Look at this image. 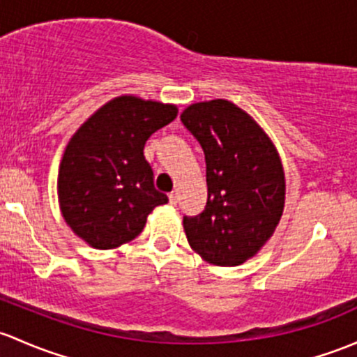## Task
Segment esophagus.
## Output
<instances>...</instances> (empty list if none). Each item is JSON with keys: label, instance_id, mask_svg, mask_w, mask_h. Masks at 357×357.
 <instances>
[{"label": "esophagus", "instance_id": "34e87169", "mask_svg": "<svg viewBox=\"0 0 357 357\" xmlns=\"http://www.w3.org/2000/svg\"><path fill=\"white\" fill-rule=\"evenodd\" d=\"M178 198H179L178 191H171V193H169V202H171V205L178 204Z\"/></svg>", "mask_w": 357, "mask_h": 357}]
</instances>
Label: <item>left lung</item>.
I'll use <instances>...</instances> for the list:
<instances>
[{"label": "left lung", "mask_w": 357, "mask_h": 357, "mask_svg": "<svg viewBox=\"0 0 357 357\" xmlns=\"http://www.w3.org/2000/svg\"><path fill=\"white\" fill-rule=\"evenodd\" d=\"M207 164V205L183 217L190 246L208 264L236 267L258 253L284 210L286 183L279 153L264 130L224 99L181 114Z\"/></svg>", "instance_id": "1"}]
</instances>
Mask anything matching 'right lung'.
<instances>
[{"mask_svg": "<svg viewBox=\"0 0 357 357\" xmlns=\"http://www.w3.org/2000/svg\"><path fill=\"white\" fill-rule=\"evenodd\" d=\"M178 116L171 104L123 96L100 107L71 137L58 174L66 224L97 250L137 238L149 213L167 204L153 186L144 147Z\"/></svg>", "mask_w": 357, "mask_h": 357, "instance_id": "1", "label": "right lung"}]
</instances>
